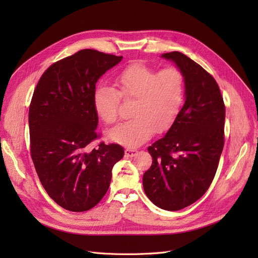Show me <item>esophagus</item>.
I'll use <instances>...</instances> for the list:
<instances>
[{"mask_svg":"<svg viewBox=\"0 0 258 258\" xmlns=\"http://www.w3.org/2000/svg\"><path fill=\"white\" fill-rule=\"evenodd\" d=\"M124 153H125V156H127V157H133V156L136 155L137 150H135V148H125Z\"/></svg>","mask_w":258,"mask_h":258,"instance_id":"34e87169","label":"esophagus"}]
</instances>
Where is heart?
I'll use <instances>...</instances> for the list:
<instances>
[{"label":"heart","instance_id":"obj_1","mask_svg":"<svg viewBox=\"0 0 258 258\" xmlns=\"http://www.w3.org/2000/svg\"><path fill=\"white\" fill-rule=\"evenodd\" d=\"M114 86L98 85L93 93L94 110L105 124L118 118L120 97L134 99L133 116L107 132L111 140L138 146L159 133L167 131L177 119L185 97V78L177 67L156 71L144 63L126 66L114 77Z\"/></svg>","mask_w":258,"mask_h":258}]
</instances>
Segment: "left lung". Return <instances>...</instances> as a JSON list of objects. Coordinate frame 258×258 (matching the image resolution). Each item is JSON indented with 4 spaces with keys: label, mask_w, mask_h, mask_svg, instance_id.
I'll return each instance as SVG.
<instances>
[{
    "label": "left lung",
    "mask_w": 258,
    "mask_h": 258,
    "mask_svg": "<svg viewBox=\"0 0 258 258\" xmlns=\"http://www.w3.org/2000/svg\"><path fill=\"white\" fill-rule=\"evenodd\" d=\"M185 78L186 100L165 137L148 147L153 163L143 174L144 191L154 204L175 211L194 204L208 190L225 142L226 108L218 83L204 68L173 51Z\"/></svg>",
    "instance_id": "1"
}]
</instances>
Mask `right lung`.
Wrapping results in <instances>:
<instances>
[{
    "label": "right lung",
    "instance_id": "right-lung-1",
    "mask_svg": "<svg viewBox=\"0 0 258 258\" xmlns=\"http://www.w3.org/2000/svg\"><path fill=\"white\" fill-rule=\"evenodd\" d=\"M122 56L84 49L52 63L39 78L29 106L30 154L49 197L60 207L83 212L106 194L113 166L124 156L100 138L94 110L96 83Z\"/></svg>",
    "mask_w": 258,
    "mask_h": 258
}]
</instances>
